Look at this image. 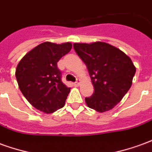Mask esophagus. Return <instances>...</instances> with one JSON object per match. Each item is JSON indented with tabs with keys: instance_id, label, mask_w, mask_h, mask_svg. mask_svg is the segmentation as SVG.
<instances>
[{
	"instance_id": "1",
	"label": "esophagus",
	"mask_w": 152,
	"mask_h": 152,
	"mask_svg": "<svg viewBox=\"0 0 152 152\" xmlns=\"http://www.w3.org/2000/svg\"><path fill=\"white\" fill-rule=\"evenodd\" d=\"M80 81L79 80H78L77 81H76V82L74 83V86H80Z\"/></svg>"
}]
</instances>
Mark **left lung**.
Instances as JSON below:
<instances>
[{"instance_id": "8db88e82", "label": "left lung", "mask_w": 152, "mask_h": 152, "mask_svg": "<svg viewBox=\"0 0 152 152\" xmlns=\"http://www.w3.org/2000/svg\"><path fill=\"white\" fill-rule=\"evenodd\" d=\"M86 63L94 92L86 98L89 108L99 112L111 110L130 89L136 68L129 57L104 42L73 44Z\"/></svg>"}]
</instances>
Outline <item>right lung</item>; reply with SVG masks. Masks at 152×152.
I'll use <instances>...</instances> for the list:
<instances>
[{"instance_id":"add662e5","label":"right lung","mask_w":152,"mask_h":152,"mask_svg":"<svg viewBox=\"0 0 152 152\" xmlns=\"http://www.w3.org/2000/svg\"><path fill=\"white\" fill-rule=\"evenodd\" d=\"M72 44L44 42L28 52L18 63L15 76L18 87L31 105L52 113L63 107L70 88L62 81L57 63L72 50Z\"/></svg>"}]
</instances>
